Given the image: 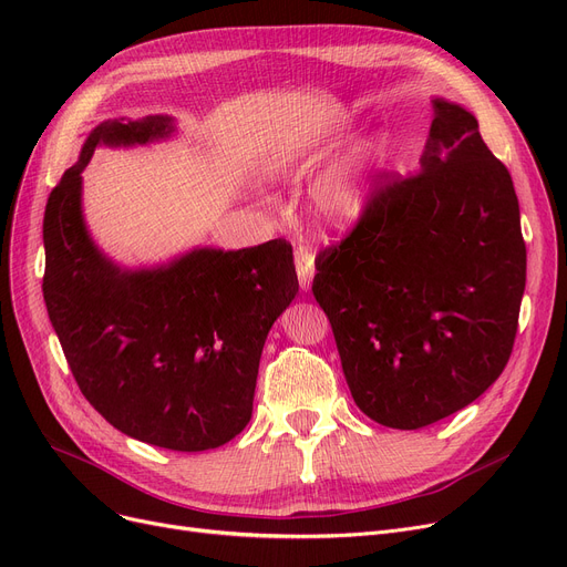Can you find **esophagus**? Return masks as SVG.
<instances>
[{
  "mask_svg": "<svg viewBox=\"0 0 567 567\" xmlns=\"http://www.w3.org/2000/svg\"><path fill=\"white\" fill-rule=\"evenodd\" d=\"M293 261H296V276H299V285L303 291L310 289L312 276H315V255L312 250L299 246L293 250Z\"/></svg>",
  "mask_w": 567,
  "mask_h": 567,
  "instance_id": "esophagus-1",
  "label": "esophagus"
}]
</instances>
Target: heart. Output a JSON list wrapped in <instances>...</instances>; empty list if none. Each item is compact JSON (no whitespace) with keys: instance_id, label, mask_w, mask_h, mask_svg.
Wrapping results in <instances>:
<instances>
[{"instance_id":"b5f03b06","label":"heart","mask_w":567,"mask_h":567,"mask_svg":"<svg viewBox=\"0 0 567 567\" xmlns=\"http://www.w3.org/2000/svg\"><path fill=\"white\" fill-rule=\"evenodd\" d=\"M329 140L317 137L299 148H289L276 163L278 169L315 161ZM370 169L372 156L368 152L351 154L326 169L310 193L312 216L329 229H347L365 214L370 199Z\"/></svg>"}]
</instances>
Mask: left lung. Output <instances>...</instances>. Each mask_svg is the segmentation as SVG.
I'll return each instance as SVG.
<instances>
[{
    "label": "left lung",
    "mask_w": 567,
    "mask_h": 567,
    "mask_svg": "<svg viewBox=\"0 0 567 567\" xmlns=\"http://www.w3.org/2000/svg\"><path fill=\"white\" fill-rule=\"evenodd\" d=\"M315 268L351 398L374 423L419 430L478 400L513 353L526 246L511 172L475 116L436 99L421 169L381 172Z\"/></svg>",
    "instance_id": "8db88e82"
}]
</instances>
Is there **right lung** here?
Masks as SVG:
<instances>
[{
    "label": "right lung",
    "mask_w": 567,
    "mask_h": 567,
    "mask_svg": "<svg viewBox=\"0 0 567 567\" xmlns=\"http://www.w3.org/2000/svg\"><path fill=\"white\" fill-rule=\"evenodd\" d=\"M169 116L105 122L45 204L43 299L69 368L103 419L167 451L218 449L252 415L268 331L299 291L291 246L197 248L158 268L124 271L82 218V169L99 144L167 137Z\"/></svg>",
    "instance_id": "add662e5"
}]
</instances>
